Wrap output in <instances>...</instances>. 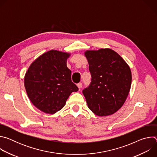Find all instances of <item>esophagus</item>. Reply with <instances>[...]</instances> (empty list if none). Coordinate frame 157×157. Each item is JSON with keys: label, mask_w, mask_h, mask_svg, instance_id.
<instances>
[{"label": "esophagus", "mask_w": 157, "mask_h": 157, "mask_svg": "<svg viewBox=\"0 0 157 157\" xmlns=\"http://www.w3.org/2000/svg\"><path fill=\"white\" fill-rule=\"evenodd\" d=\"M77 86H78V88L80 89L81 87H82V83L81 82H79V83H78V84H77Z\"/></svg>", "instance_id": "esophagus-1"}]
</instances>
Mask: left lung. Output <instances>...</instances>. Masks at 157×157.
Segmentation results:
<instances>
[{
	"instance_id": "left-lung-1",
	"label": "left lung",
	"mask_w": 157,
	"mask_h": 157,
	"mask_svg": "<svg viewBox=\"0 0 157 157\" xmlns=\"http://www.w3.org/2000/svg\"><path fill=\"white\" fill-rule=\"evenodd\" d=\"M91 82L82 93L89 109L98 116L116 113L125 102L129 93L132 73L129 66L110 48L87 50Z\"/></svg>"
}]
</instances>
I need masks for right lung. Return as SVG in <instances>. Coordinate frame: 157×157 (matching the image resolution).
<instances>
[{"mask_svg": "<svg viewBox=\"0 0 157 157\" xmlns=\"http://www.w3.org/2000/svg\"><path fill=\"white\" fill-rule=\"evenodd\" d=\"M70 55V53L50 50L33 61L25 73L27 96L33 105L44 113H57L70 94L78 91L66 65Z\"/></svg>", "mask_w": 157, "mask_h": 157, "instance_id": "1", "label": "right lung"}]
</instances>
